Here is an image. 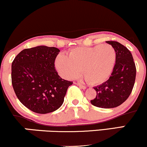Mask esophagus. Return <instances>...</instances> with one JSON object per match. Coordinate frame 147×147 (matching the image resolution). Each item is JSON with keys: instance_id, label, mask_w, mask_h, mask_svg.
<instances>
[{"instance_id": "34e87169", "label": "esophagus", "mask_w": 147, "mask_h": 147, "mask_svg": "<svg viewBox=\"0 0 147 147\" xmlns=\"http://www.w3.org/2000/svg\"><path fill=\"white\" fill-rule=\"evenodd\" d=\"M77 84V85L78 86L79 88H82V89H84V90H86V87L85 86L82 85V84H79V83H77V84Z\"/></svg>"}]
</instances>
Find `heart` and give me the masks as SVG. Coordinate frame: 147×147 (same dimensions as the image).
I'll return each mask as SVG.
<instances>
[{
    "label": "heart",
    "instance_id": "b5f03b06",
    "mask_svg": "<svg viewBox=\"0 0 147 147\" xmlns=\"http://www.w3.org/2000/svg\"><path fill=\"white\" fill-rule=\"evenodd\" d=\"M116 61V52L110 45L79 47L70 50L68 56L61 53L55 60L59 75L67 79L78 77L82 73L88 83L99 85L111 77Z\"/></svg>",
    "mask_w": 147,
    "mask_h": 147
}]
</instances>
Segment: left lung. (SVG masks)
I'll list each match as a JSON object with an SVG mask.
<instances>
[{
    "instance_id": "1",
    "label": "left lung",
    "mask_w": 147,
    "mask_h": 147,
    "mask_svg": "<svg viewBox=\"0 0 147 147\" xmlns=\"http://www.w3.org/2000/svg\"><path fill=\"white\" fill-rule=\"evenodd\" d=\"M116 52V61L111 76L106 82L94 87L97 96L90 101L93 106L112 109L121 105L129 97L136 76V68L131 52L117 41H106Z\"/></svg>"
}]
</instances>
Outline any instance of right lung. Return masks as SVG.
Instances as JSON below:
<instances>
[{"instance_id": "right-lung-1", "label": "right lung", "mask_w": 147, "mask_h": 147, "mask_svg": "<svg viewBox=\"0 0 147 147\" xmlns=\"http://www.w3.org/2000/svg\"><path fill=\"white\" fill-rule=\"evenodd\" d=\"M60 50L38 45L24 49L11 63V83L16 97L33 112L46 114L61 106L72 82L64 80L55 68Z\"/></svg>"}]
</instances>
